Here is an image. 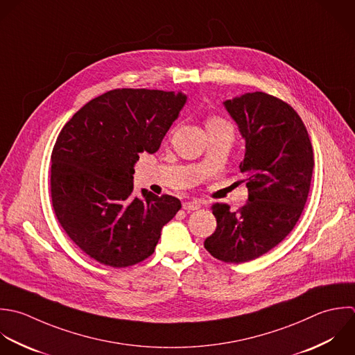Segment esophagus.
I'll use <instances>...</instances> for the list:
<instances>
[{"label":"esophagus","instance_id":"esophagus-1","mask_svg":"<svg viewBox=\"0 0 355 355\" xmlns=\"http://www.w3.org/2000/svg\"><path fill=\"white\" fill-rule=\"evenodd\" d=\"M200 206H202V203L199 200H192V202H185L182 205V209L187 211H193V210L200 209Z\"/></svg>","mask_w":355,"mask_h":355}]
</instances>
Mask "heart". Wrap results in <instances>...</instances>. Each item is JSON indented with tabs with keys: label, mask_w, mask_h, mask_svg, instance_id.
<instances>
[{
	"label": "heart",
	"mask_w": 355,
	"mask_h": 355,
	"mask_svg": "<svg viewBox=\"0 0 355 355\" xmlns=\"http://www.w3.org/2000/svg\"><path fill=\"white\" fill-rule=\"evenodd\" d=\"M210 124H230V123L225 121L224 119L218 117V116H211V117H209V120H207V125H210Z\"/></svg>",
	"instance_id": "heart-1"
}]
</instances>
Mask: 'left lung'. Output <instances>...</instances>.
I'll return each instance as SVG.
<instances>
[{"label":"left lung","mask_w":355,"mask_h":355,"mask_svg":"<svg viewBox=\"0 0 355 355\" xmlns=\"http://www.w3.org/2000/svg\"><path fill=\"white\" fill-rule=\"evenodd\" d=\"M224 105L246 141L239 168L249 198L236 211L213 206L217 228L205 248L217 260L239 264L266 254L292 232L309 198L314 152L302 117L282 99L257 91Z\"/></svg>","instance_id":"left-lung-1"}]
</instances>
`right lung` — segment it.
Segmentation results:
<instances>
[{
    "label": "right lung",
    "mask_w": 355,
    "mask_h": 355,
    "mask_svg": "<svg viewBox=\"0 0 355 355\" xmlns=\"http://www.w3.org/2000/svg\"><path fill=\"white\" fill-rule=\"evenodd\" d=\"M184 94L117 88L85 103L60 130L51 155L53 213L73 243L113 268L152 256L181 209L170 195L132 198L139 153H155L185 105Z\"/></svg>",
    "instance_id": "obj_1"
}]
</instances>
